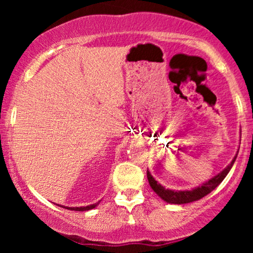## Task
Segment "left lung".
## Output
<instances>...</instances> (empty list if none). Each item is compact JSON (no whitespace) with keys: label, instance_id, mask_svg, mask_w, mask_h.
Masks as SVG:
<instances>
[{"label":"left lung","instance_id":"left-lung-1","mask_svg":"<svg viewBox=\"0 0 253 253\" xmlns=\"http://www.w3.org/2000/svg\"><path fill=\"white\" fill-rule=\"evenodd\" d=\"M236 158H237V156L234 157V159L232 161V163L229 164L225 170H222L219 175L213 177V178L210 179V181L206 182L205 184H202L201 187L195 188V189H193V190L173 191L170 189H165L163 185L159 184V183L157 182L152 176H151L149 170H147V179H149V183H150L151 188L153 189V191H155V193L159 197H161V199H163L164 201H167L169 203H175V205H183V203L194 202V201H197V200L202 199V197H205L206 195H208L211 191H213L214 189H215L217 185H219L220 183L223 181V178L227 176L229 170H231L232 165H233L234 162H236Z\"/></svg>","mask_w":253,"mask_h":253}]
</instances>
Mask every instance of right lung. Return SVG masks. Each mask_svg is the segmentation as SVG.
Here are the masks:
<instances>
[{
  "label": "right lung",
  "mask_w": 253,
  "mask_h": 253,
  "mask_svg": "<svg viewBox=\"0 0 253 253\" xmlns=\"http://www.w3.org/2000/svg\"><path fill=\"white\" fill-rule=\"evenodd\" d=\"M97 205H98V202H97V203H94V205L86 206V207H64V206H60V207H64V208H66V210H71V211H89V210H92V208L96 207Z\"/></svg>",
  "instance_id": "right-lung-1"
}]
</instances>
